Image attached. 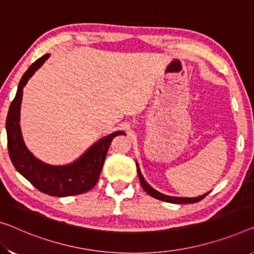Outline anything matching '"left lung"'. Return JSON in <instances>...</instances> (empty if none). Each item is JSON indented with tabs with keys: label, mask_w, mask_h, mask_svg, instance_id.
<instances>
[{
	"label": "left lung",
	"mask_w": 254,
	"mask_h": 254,
	"mask_svg": "<svg viewBox=\"0 0 254 254\" xmlns=\"http://www.w3.org/2000/svg\"><path fill=\"white\" fill-rule=\"evenodd\" d=\"M136 166H137V174H138V178H139V182H140V185H142L143 190H145V192L151 195L152 197L154 198H158V200H161V201H165V202H169V203H176V204H183V203H196V202L201 201L202 198L205 197L206 195L209 193H206L204 195H201V196H197V197H178V196H169V195H165L162 193L158 192L157 190H154L153 187H151L147 183L145 182V179L142 176V174H140V170H139V167H138V163H136Z\"/></svg>",
	"instance_id": "1"
}]
</instances>
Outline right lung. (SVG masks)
I'll return each instance as SVG.
<instances>
[{
  "instance_id": "obj_1",
  "label": "right lung",
  "mask_w": 254,
  "mask_h": 254,
  "mask_svg": "<svg viewBox=\"0 0 254 254\" xmlns=\"http://www.w3.org/2000/svg\"><path fill=\"white\" fill-rule=\"evenodd\" d=\"M49 57L50 54H45L35 61L19 81L17 94L10 104L6 117L7 150L11 161L18 173L32 183L38 190L58 197L71 196L88 192L96 185L112 139L117 135L125 132L118 130L99 139L81 157L65 166L48 165L35 158L25 145L19 125L22 89L29 78Z\"/></svg>"
}]
</instances>
